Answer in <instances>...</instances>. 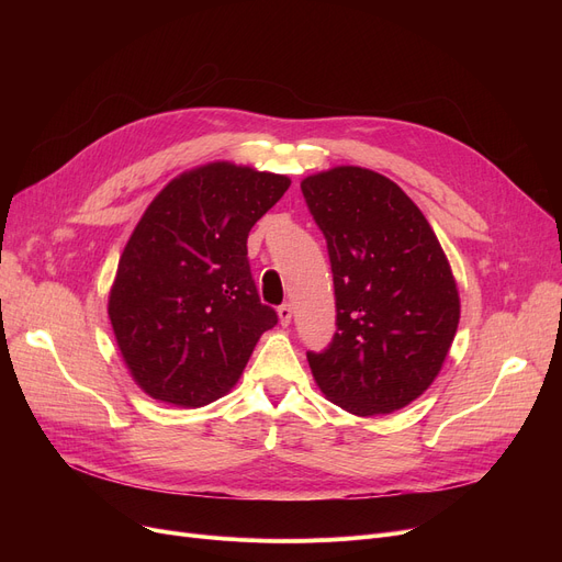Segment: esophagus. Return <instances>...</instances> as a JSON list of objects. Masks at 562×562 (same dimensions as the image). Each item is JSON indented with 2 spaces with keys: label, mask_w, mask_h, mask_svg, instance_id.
<instances>
[{
  "label": "esophagus",
  "mask_w": 562,
  "mask_h": 562,
  "mask_svg": "<svg viewBox=\"0 0 562 562\" xmlns=\"http://www.w3.org/2000/svg\"><path fill=\"white\" fill-rule=\"evenodd\" d=\"M278 316H280L282 326H289V323H291V305H289V303L280 305V307H278Z\"/></svg>",
  "instance_id": "esophagus-1"
}]
</instances>
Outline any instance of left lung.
Instances as JSON below:
<instances>
[{
  "label": "left lung",
  "mask_w": 562,
  "mask_h": 562,
  "mask_svg": "<svg viewBox=\"0 0 562 562\" xmlns=\"http://www.w3.org/2000/svg\"><path fill=\"white\" fill-rule=\"evenodd\" d=\"M326 236L337 333L307 352L316 385L350 415H390L437 378L460 321L449 259L419 206L385 175L337 166L301 182Z\"/></svg>",
  "instance_id": "obj_1"
}]
</instances>
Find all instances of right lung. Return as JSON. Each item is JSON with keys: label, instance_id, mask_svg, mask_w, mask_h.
<instances>
[{"label": "right lung", "instance_id": "1", "mask_svg": "<svg viewBox=\"0 0 562 562\" xmlns=\"http://www.w3.org/2000/svg\"><path fill=\"white\" fill-rule=\"evenodd\" d=\"M291 180L229 161L182 172L150 202L117 261L109 318L136 385L200 407L227 394L278 323L259 301L248 232Z\"/></svg>", "mask_w": 562, "mask_h": 562}]
</instances>
